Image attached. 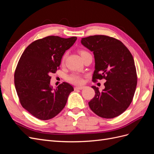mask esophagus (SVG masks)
<instances>
[{
    "instance_id": "esophagus-1",
    "label": "esophagus",
    "mask_w": 154,
    "mask_h": 154,
    "mask_svg": "<svg viewBox=\"0 0 154 154\" xmlns=\"http://www.w3.org/2000/svg\"><path fill=\"white\" fill-rule=\"evenodd\" d=\"M84 88V87H74V90L75 91H76V90H82L83 88Z\"/></svg>"
}]
</instances>
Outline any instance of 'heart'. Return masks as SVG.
<instances>
[{
	"label": "heart",
	"instance_id": "1",
	"mask_svg": "<svg viewBox=\"0 0 154 154\" xmlns=\"http://www.w3.org/2000/svg\"><path fill=\"white\" fill-rule=\"evenodd\" d=\"M87 53H88V52H87V51H85L84 50L80 51V54L81 55V57ZM66 54H65L62 57V63H63L64 62V60H65V59H66ZM67 80L71 83H74V84L79 85V84H82V83H83V76L80 74L73 73L67 77Z\"/></svg>",
	"mask_w": 154,
	"mask_h": 154
}]
</instances>
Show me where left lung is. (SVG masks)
<instances>
[{
	"instance_id": "1",
	"label": "left lung",
	"mask_w": 154,
	"mask_h": 154,
	"mask_svg": "<svg viewBox=\"0 0 154 154\" xmlns=\"http://www.w3.org/2000/svg\"><path fill=\"white\" fill-rule=\"evenodd\" d=\"M81 43L94 55L92 81H106L102 91L92 86L95 96L88 105L100 117H117L127 109L136 91L137 73L132 55L122 42L108 36H90L82 38Z\"/></svg>"
}]
</instances>
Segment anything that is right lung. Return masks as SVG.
I'll return each instance as SVG.
<instances>
[{"label": "right lung", "instance_id": "obj_1", "mask_svg": "<svg viewBox=\"0 0 154 154\" xmlns=\"http://www.w3.org/2000/svg\"><path fill=\"white\" fill-rule=\"evenodd\" d=\"M76 39V36L63 38L49 36L34 41L22 53L14 82L22 107L35 118L48 120L55 117L66 106L69 94L74 91L66 82L53 88L50 74L57 71L63 54Z\"/></svg>", "mask_w": 154, "mask_h": 154}]
</instances>
